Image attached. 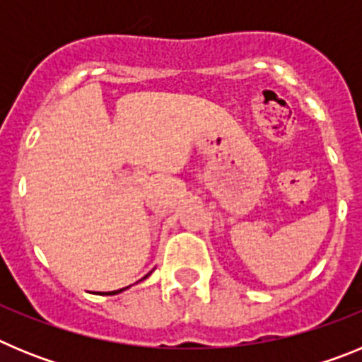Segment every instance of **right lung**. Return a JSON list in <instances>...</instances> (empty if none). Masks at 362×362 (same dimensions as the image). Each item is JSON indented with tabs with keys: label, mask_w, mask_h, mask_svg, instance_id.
<instances>
[{
	"label": "right lung",
	"mask_w": 362,
	"mask_h": 362,
	"mask_svg": "<svg viewBox=\"0 0 362 362\" xmlns=\"http://www.w3.org/2000/svg\"><path fill=\"white\" fill-rule=\"evenodd\" d=\"M119 292H123V288H121V290H116V292H110V296H114V293H119Z\"/></svg>",
	"instance_id": "obj_1"
}]
</instances>
